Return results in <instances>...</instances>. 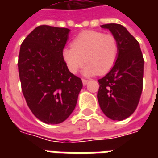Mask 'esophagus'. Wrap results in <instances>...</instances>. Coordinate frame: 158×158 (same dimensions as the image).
Masks as SVG:
<instances>
[{"label":"esophagus","instance_id":"34e87169","mask_svg":"<svg viewBox=\"0 0 158 158\" xmlns=\"http://www.w3.org/2000/svg\"><path fill=\"white\" fill-rule=\"evenodd\" d=\"M89 83L88 80H86V79H82V84L83 85H87Z\"/></svg>","mask_w":158,"mask_h":158}]
</instances>
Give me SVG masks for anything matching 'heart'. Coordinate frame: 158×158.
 Instances as JSON below:
<instances>
[{
    "mask_svg": "<svg viewBox=\"0 0 158 158\" xmlns=\"http://www.w3.org/2000/svg\"><path fill=\"white\" fill-rule=\"evenodd\" d=\"M72 47H65L62 57L71 73L76 74L85 62L83 74L87 76L105 75L115 65L118 55V41L111 33L84 31L72 41Z\"/></svg>",
    "mask_w": 158,
    "mask_h": 158,
    "instance_id": "heart-1",
    "label": "heart"
}]
</instances>
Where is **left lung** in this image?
<instances>
[{
  "label": "left lung",
  "mask_w": 158,
  "mask_h": 158,
  "mask_svg": "<svg viewBox=\"0 0 158 158\" xmlns=\"http://www.w3.org/2000/svg\"><path fill=\"white\" fill-rule=\"evenodd\" d=\"M118 41L117 61L99 79L98 100L102 112L113 120H123L135 111L143 91L144 60L140 45L128 31L118 23L103 24Z\"/></svg>",
  "instance_id": "8db88e82"
}]
</instances>
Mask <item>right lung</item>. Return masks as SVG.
I'll return each instance as SVG.
<instances>
[{
  "mask_svg": "<svg viewBox=\"0 0 158 158\" xmlns=\"http://www.w3.org/2000/svg\"><path fill=\"white\" fill-rule=\"evenodd\" d=\"M70 30L40 25L22 43L18 72L29 108L46 124H59L76 106L82 80L68 69L62 57Z\"/></svg>",
  "mask_w": 158,
  "mask_h": 158,
  "instance_id": "obj_1",
  "label": "right lung"
}]
</instances>
